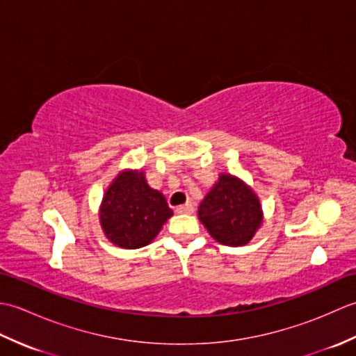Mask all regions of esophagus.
Wrapping results in <instances>:
<instances>
[{"instance_id":"1","label":"esophagus","mask_w":356,"mask_h":356,"mask_svg":"<svg viewBox=\"0 0 356 356\" xmlns=\"http://www.w3.org/2000/svg\"><path fill=\"white\" fill-rule=\"evenodd\" d=\"M176 211L179 214H193L194 213V207L191 203H185V205H180L176 208Z\"/></svg>"}]
</instances>
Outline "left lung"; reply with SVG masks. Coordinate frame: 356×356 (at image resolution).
<instances>
[{"label":"left lung","instance_id":"left-lung-1","mask_svg":"<svg viewBox=\"0 0 356 356\" xmlns=\"http://www.w3.org/2000/svg\"><path fill=\"white\" fill-rule=\"evenodd\" d=\"M197 213L209 236L226 246L248 245L263 225L259 195L229 172H220Z\"/></svg>","mask_w":356,"mask_h":356}]
</instances>
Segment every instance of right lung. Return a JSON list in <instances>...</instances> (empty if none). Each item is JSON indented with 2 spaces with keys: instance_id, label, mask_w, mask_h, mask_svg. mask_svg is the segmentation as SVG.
Instances as JSON below:
<instances>
[{
  "instance_id": "obj_1",
  "label": "right lung",
  "mask_w": 356,
  "mask_h": 356,
  "mask_svg": "<svg viewBox=\"0 0 356 356\" xmlns=\"http://www.w3.org/2000/svg\"><path fill=\"white\" fill-rule=\"evenodd\" d=\"M171 216L165 195L148 185L143 170L119 171L99 207L104 236L122 249L149 245Z\"/></svg>"
}]
</instances>
